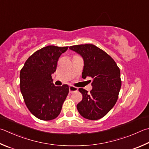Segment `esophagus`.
Segmentation results:
<instances>
[{
	"label": "esophagus",
	"mask_w": 149,
	"mask_h": 149,
	"mask_svg": "<svg viewBox=\"0 0 149 149\" xmlns=\"http://www.w3.org/2000/svg\"><path fill=\"white\" fill-rule=\"evenodd\" d=\"M78 88L77 87H75V86H70L69 87V91L70 93H74V92H75V91H77Z\"/></svg>",
	"instance_id": "34e87169"
}]
</instances>
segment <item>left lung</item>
Masks as SVG:
<instances>
[{"label": "left lung", "instance_id": "obj_1", "mask_svg": "<svg viewBox=\"0 0 149 149\" xmlns=\"http://www.w3.org/2000/svg\"><path fill=\"white\" fill-rule=\"evenodd\" d=\"M69 48L83 58L82 77L93 79L90 93L83 88H79L83 99L77 105V109L86 119H100L117 101L122 83L119 68L111 56L93 44L75 45Z\"/></svg>", "mask_w": 149, "mask_h": 149}]
</instances>
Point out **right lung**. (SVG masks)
Returning <instances> with one entry per match:
<instances>
[{
	"label": "right lung",
	"instance_id": "1",
	"mask_svg": "<svg viewBox=\"0 0 149 149\" xmlns=\"http://www.w3.org/2000/svg\"><path fill=\"white\" fill-rule=\"evenodd\" d=\"M68 48L48 45L40 49L29 56L20 71L24 101L30 112L40 120L57 117L69 93L68 86H55L51 77L59 57Z\"/></svg>",
	"mask_w": 149,
	"mask_h": 149
}]
</instances>
